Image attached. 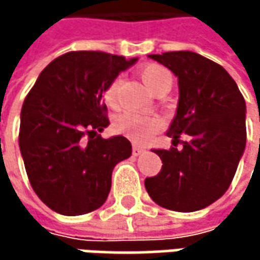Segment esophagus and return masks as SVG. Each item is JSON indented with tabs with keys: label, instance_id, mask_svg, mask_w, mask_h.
<instances>
[{
	"label": "esophagus",
	"instance_id": "34e87169",
	"mask_svg": "<svg viewBox=\"0 0 260 260\" xmlns=\"http://www.w3.org/2000/svg\"><path fill=\"white\" fill-rule=\"evenodd\" d=\"M132 153H134V156H138V155L144 153V149L140 147V146H137V144H134V146H132Z\"/></svg>",
	"mask_w": 260,
	"mask_h": 260
}]
</instances>
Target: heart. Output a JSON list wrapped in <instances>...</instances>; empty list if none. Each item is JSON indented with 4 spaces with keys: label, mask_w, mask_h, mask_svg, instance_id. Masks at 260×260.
<instances>
[{
    "label": "heart",
    "mask_w": 260,
    "mask_h": 260,
    "mask_svg": "<svg viewBox=\"0 0 260 260\" xmlns=\"http://www.w3.org/2000/svg\"><path fill=\"white\" fill-rule=\"evenodd\" d=\"M140 75L143 82L147 85V88L156 94L159 91H164L170 88L172 85V75L169 71L159 64H147L140 71ZM120 87V78H116L110 82V85L105 90V101L110 105H114L117 101V91ZM161 122L156 117L152 116H143L137 113H125L119 116L114 122V129L119 134L125 135L134 143H146L156 131L159 129Z\"/></svg>",
    "instance_id": "b5f03b06"
}]
</instances>
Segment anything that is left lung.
<instances>
[{"instance_id":"left-lung-1","label":"left lung","mask_w":260,"mask_h":260,"mask_svg":"<svg viewBox=\"0 0 260 260\" xmlns=\"http://www.w3.org/2000/svg\"><path fill=\"white\" fill-rule=\"evenodd\" d=\"M149 58L178 77L179 101L167 131L173 146L155 150L162 169L144 186L166 209L200 211L228 191L236 173L247 140L245 101L226 69L200 54L173 51Z\"/></svg>"}]
</instances>
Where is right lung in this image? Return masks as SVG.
I'll use <instances>...</instances> for the list:
<instances>
[{"instance_id":"1","label":"right lung","mask_w":260,"mask_h":260,"mask_svg":"<svg viewBox=\"0 0 260 260\" xmlns=\"http://www.w3.org/2000/svg\"><path fill=\"white\" fill-rule=\"evenodd\" d=\"M135 61L99 51L68 52L40 72L26 94L19 149L34 192L52 211L82 215L107 200L113 170L132 146L122 135H99L110 125L101 99Z\"/></svg>"}]
</instances>
